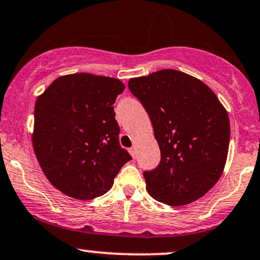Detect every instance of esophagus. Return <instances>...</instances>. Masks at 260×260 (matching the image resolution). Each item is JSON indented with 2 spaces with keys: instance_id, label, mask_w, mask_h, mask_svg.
<instances>
[{
  "instance_id": "1",
  "label": "esophagus",
  "mask_w": 260,
  "mask_h": 260,
  "mask_svg": "<svg viewBox=\"0 0 260 260\" xmlns=\"http://www.w3.org/2000/svg\"><path fill=\"white\" fill-rule=\"evenodd\" d=\"M129 152H131V155H132V157H133V158H136V156H137V151H136V148H134V146H132V148L129 149Z\"/></svg>"
}]
</instances>
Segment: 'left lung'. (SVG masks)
<instances>
[{
	"label": "left lung",
	"mask_w": 260,
	"mask_h": 260,
	"mask_svg": "<svg viewBox=\"0 0 260 260\" xmlns=\"http://www.w3.org/2000/svg\"><path fill=\"white\" fill-rule=\"evenodd\" d=\"M128 88L148 112L161 150L157 167L144 172L150 195L170 206L202 198L220 178L229 150V116L218 96L172 69L131 79Z\"/></svg>",
	"instance_id": "obj_1"
}]
</instances>
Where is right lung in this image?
<instances>
[{
  "label": "right lung",
  "mask_w": 260,
  "mask_h": 260,
  "mask_svg": "<svg viewBox=\"0 0 260 260\" xmlns=\"http://www.w3.org/2000/svg\"><path fill=\"white\" fill-rule=\"evenodd\" d=\"M124 90L120 80L73 74L53 81L35 104L32 145L53 186L77 200L111 189L132 160L118 142L114 104Z\"/></svg>",
  "instance_id": "add662e5"
}]
</instances>
